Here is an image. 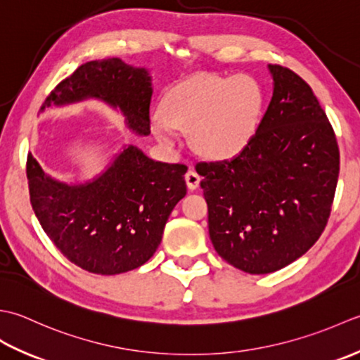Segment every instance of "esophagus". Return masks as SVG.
<instances>
[{
    "instance_id": "esophagus-1",
    "label": "esophagus",
    "mask_w": 360,
    "mask_h": 360,
    "mask_svg": "<svg viewBox=\"0 0 360 360\" xmlns=\"http://www.w3.org/2000/svg\"><path fill=\"white\" fill-rule=\"evenodd\" d=\"M185 180H186L188 188H189L191 191H194L197 186H199L200 175L197 174V172H194V171H188V172L185 174Z\"/></svg>"
}]
</instances>
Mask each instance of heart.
Wrapping results in <instances>:
<instances>
[{
	"label": "heart",
	"instance_id": "heart-1",
	"mask_svg": "<svg viewBox=\"0 0 360 360\" xmlns=\"http://www.w3.org/2000/svg\"><path fill=\"white\" fill-rule=\"evenodd\" d=\"M261 90L248 76L199 77L180 84L161 102L152 134L167 148L179 144L177 130H191L195 149L211 160H226L245 148L261 110Z\"/></svg>",
	"mask_w": 360,
	"mask_h": 360
}]
</instances>
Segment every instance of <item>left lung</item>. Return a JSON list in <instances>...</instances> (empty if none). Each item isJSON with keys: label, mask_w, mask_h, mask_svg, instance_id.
Segmentation results:
<instances>
[{"label": "left lung", "mask_w": 360, "mask_h": 360, "mask_svg": "<svg viewBox=\"0 0 360 360\" xmlns=\"http://www.w3.org/2000/svg\"><path fill=\"white\" fill-rule=\"evenodd\" d=\"M274 94L236 157L195 166L208 230L222 259L252 275L298 259L328 224L339 179V146L311 86L269 65Z\"/></svg>", "instance_id": "8db88e82"}]
</instances>
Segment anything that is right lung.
<instances>
[{
	"mask_svg": "<svg viewBox=\"0 0 360 360\" xmlns=\"http://www.w3.org/2000/svg\"><path fill=\"white\" fill-rule=\"evenodd\" d=\"M86 98L118 107L129 129L150 134L148 70L118 57L86 62L49 93L41 110ZM186 171L185 165L153 161L135 146L85 185L51 179L31 153L26 163L31 205L41 229L65 258L98 275L129 272L150 259L167 217L186 194Z\"/></svg>",
	"mask_w": 360,
	"mask_h": 360,
	"instance_id": "obj_1",
	"label": "right lung"
}]
</instances>
